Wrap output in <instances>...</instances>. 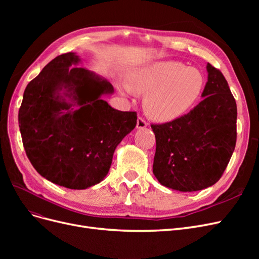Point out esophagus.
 <instances>
[{"label":"esophagus","mask_w":259,"mask_h":259,"mask_svg":"<svg viewBox=\"0 0 259 259\" xmlns=\"http://www.w3.org/2000/svg\"><path fill=\"white\" fill-rule=\"evenodd\" d=\"M147 122L143 119V117H138L137 119V125H136V127H137V130H143V128H145V127H147Z\"/></svg>","instance_id":"esophagus-1"}]
</instances>
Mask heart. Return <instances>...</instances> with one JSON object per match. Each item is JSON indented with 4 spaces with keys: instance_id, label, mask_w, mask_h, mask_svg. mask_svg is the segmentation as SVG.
<instances>
[{
    "instance_id": "heart-1",
    "label": "heart",
    "mask_w": 259,
    "mask_h": 259,
    "mask_svg": "<svg viewBox=\"0 0 259 259\" xmlns=\"http://www.w3.org/2000/svg\"><path fill=\"white\" fill-rule=\"evenodd\" d=\"M203 88L204 77L198 69L178 61H158L133 71L127 86L122 85L121 91L145 95L147 115L154 121L169 122L190 110Z\"/></svg>"
}]
</instances>
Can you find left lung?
Returning <instances> with one entry per match:
<instances>
[{"label": "left lung", "mask_w": 259, "mask_h": 259, "mask_svg": "<svg viewBox=\"0 0 259 259\" xmlns=\"http://www.w3.org/2000/svg\"><path fill=\"white\" fill-rule=\"evenodd\" d=\"M203 100L192 110L164 124L155 135L153 174L170 189L191 192L216 184L237 142V104L223 73L207 64Z\"/></svg>", "instance_id": "left-lung-1"}]
</instances>
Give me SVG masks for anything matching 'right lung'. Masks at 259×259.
<instances>
[{
	"label": "right lung",
	"mask_w": 259,
	"mask_h": 259,
	"mask_svg": "<svg viewBox=\"0 0 259 259\" xmlns=\"http://www.w3.org/2000/svg\"><path fill=\"white\" fill-rule=\"evenodd\" d=\"M80 62L75 53L49 62L27 85L18 113L22 144L37 173L77 190L104 180L115 148L137 123L136 112L103 99L114 93L112 84L76 67Z\"/></svg>",
	"instance_id": "obj_1"
}]
</instances>
